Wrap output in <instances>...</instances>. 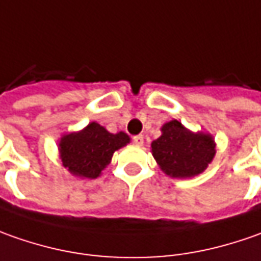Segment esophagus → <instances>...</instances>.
<instances>
[{"instance_id":"34e87169","label":"esophagus","mask_w":261,"mask_h":261,"mask_svg":"<svg viewBox=\"0 0 261 261\" xmlns=\"http://www.w3.org/2000/svg\"><path fill=\"white\" fill-rule=\"evenodd\" d=\"M133 143H134L136 146H143V143H144L143 136H136V137H133Z\"/></svg>"}]
</instances>
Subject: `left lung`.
<instances>
[{"label": "left lung", "mask_w": 261, "mask_h": 261, "mask_svg": "<svg viewBox=\"0 0 261 261\" xmlns=\"http://www.w3.org/2000/svg\"><path fill=\"white\" fill-rule=\"evenodd\" d=\"M151 153L166 175L192 177L203 172L212 162L215 143L211 136L191 133L173 120L162 127V136L151 143Z\"/></svg>", "instance_id": "left-lung-1"}]
</instances>
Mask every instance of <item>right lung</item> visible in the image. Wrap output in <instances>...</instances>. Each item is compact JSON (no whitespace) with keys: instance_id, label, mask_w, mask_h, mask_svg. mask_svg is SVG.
<instances>
[{"instance_id":"obj_1","label":"right lung","mask_w":261,"mask_h":261,"mask_svg":"<svg viewBox=\"0 0 261 261\" xmlns=\"http://www.w3.org/2000/svg\"><path fill=\"white\" fill-rule=\"evenodd\" d=\"M130 137L125 133L111 134L96 122L85 130L72 133L60 140V158L70 173L95 179L111 162L114 151L125 146Z\"/></svg>"}]
</instances>
